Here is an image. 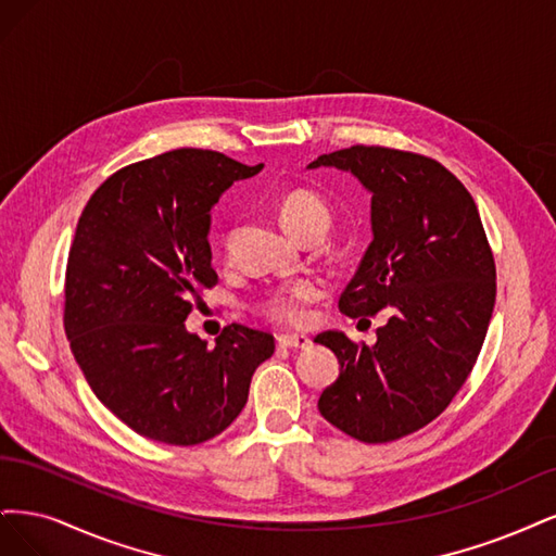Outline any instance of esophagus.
Here are the masks:
<instances>
[{"instance_id": "1", "label": "esophagus", "mask_w": 556, "mask_h": 556, "mask_svg": "<svg viewBox=\"0 0 556 556\" xmlns=\"http://www.w3.org/2000/svg\"><path fill=\"white\" fill-rule=\"evenodd\" d=\"M277 342L283 349H309L312 346V339L307 334H289V332H286V334L277 337Z\"/></svg>"}]
</instances>
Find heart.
Listing matches in <instances>:
<instances>
[{
    "label": "heart",
    "instance_id": "b5f03b06",
    "mask_svg": "<svg viewBox=\"0 0 556 556\" xmlns=\"http://www.w3.org/2000/svg\"><path fill=\"white\" fill-rule=\"evenodd\" d=\"M279 219L293 236H302L309 228L328 230L332 214L330 207L316 193L298 189L286 193L281 199ZM318 295L320 289L314 281H295L267 295L263 302V312L275 320H281V324H300L304 318V304L316 300Z\"/></svg>",
    "mask_w": 556,
    "mask_h": 556
}]
</instances>
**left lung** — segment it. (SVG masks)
I'll list each match as a JSON object with an SVG mask.
<instances>
[{
	"instance_id": "left-lung-1",
	"label": "left lung",
	"mask_w": 556,
	"mask_h": 556,
	"mask_svg": "<svg viewBox=\"0 0 556 556\" xmlns=\"http://www.w3.org/2000/svg\"><path fill=\"white\" fill-rule=\"evenodd\" d=\"M320 166L371 193V242L339 309L361 320L383 309L388 324L374 346L337 330L314 339L339 361L318 410L357 441L388 443L432 422L471 374L494 309V256L471 193L439 161L353 146L307 168Z\"/></svg>"
}]
</instances>
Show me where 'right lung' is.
I'll list each match as a JSON object with an SVG mask.
<instances>
[{"mask_svg":"<svg viewBox=\"0 0 556 556\" xmlns=\"http://www.w3.org/2000/svg\"><path fill=\"white\" fill-rule=\"evenodd\" d=\"M261 168L173 150L111 175L80 214L64 330L89 388L140 437L195 445L222 434L275 353L270 332L232 324L207 349L185 326L201 291L217 283L210 210Z\"/></svg>","mask_w":556,"mask_h":556,"instance_id":"obj_1","label":"right lung"}]
</instances>
